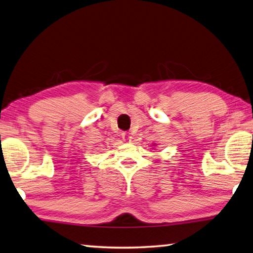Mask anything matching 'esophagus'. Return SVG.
Masks as SVG:
<instances>
[{"label": "esophagus", "mask_w": 253, "mask_h": 253, "mask_svg": "<svg viewBox=\"0 0 253 253\" xmlns=\"http://www.w3.org/2000/svg\"><path fill=\"white\" fill-rule=\"evenodd\" d=\"M122 137H123V140H125V141H127V142L131 141V136H128L127 134H126V133H123Z\"/></svg>", "instance_id": "1"}]
</instances>
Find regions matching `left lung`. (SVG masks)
I'll list each match as a JSON object with an SVG mask.
<instances>
[{
  "label": "left lung",
  "mask_w": 253,
  "mask_h": 253,
  "mask_svg": "<svg viewBox=\"0 0 253 253\" xmlns=\"http://www.w3.org/2000/svg\"><path fill=\"white\" fill-rule=\"evenodd\" d=\"M155 145H156V144H154V146H155Z\"/></svg>",
  "instance_id": "left-lung-1"
}]
</instances>
